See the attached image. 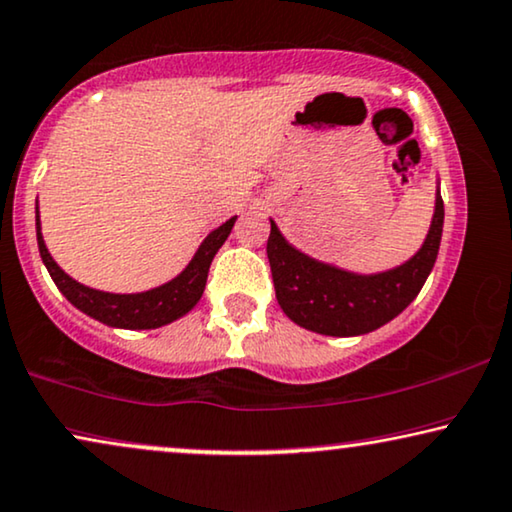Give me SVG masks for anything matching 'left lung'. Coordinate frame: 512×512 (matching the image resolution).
<instances>
[{
	"mask_svg": "<svg viewBox=\"0 0 512 512\" xmlns=\"http://www.w3.org/2000/svg\"><path fill=\"white\" fill-rule=\"evenodd\" d=\"M444 202L437 192L435 216L418 254L400 268L381 275H353L289 247L270 221L268 261L277 303L294 320L327 336L369 334L402 313L414 301L433 270L442 240Z\"/></svg>",
	"mask_w": 512,
	"mask_h": 512,
	"instance_id": "1",
	"label": "left lung"
}]
</instances>
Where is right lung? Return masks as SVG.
Masks as SVG:
<instances>
[{"label":"right lung","instance_id":"obj_1","mask_svg":"<svg viewBox=\"0 0 512 512\" xmlns=\"http://www.w3.org/2000/svg\"><path fill=\"white\" fill-rule=\"evenodd\" d=\"M235 218L225 221L221 228L211 232L207 240L202 242V247L197 249L195 258H192L188 268H185L176 280H171L162 287L143 291V294H108V291H96L84 287L72 280L70 275L58 268V263L53 261L46 244L42 240V232H39V211H37V244L42 261L49 270L51 280L56 282V287L63 291V296L94 320L108 324V327L119 329H157L162 324H169L183 317L188 310L195 308V303L204 294V284H207L209 265L214 261L216 251L223 247V242L228 240Z\"/></svg>","mask_w":512,"mask_h":512}]
</instances>
